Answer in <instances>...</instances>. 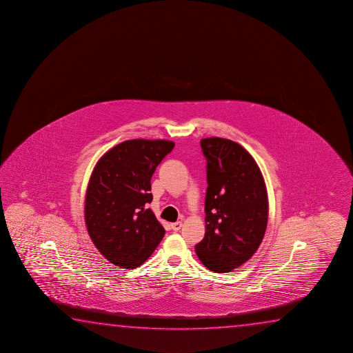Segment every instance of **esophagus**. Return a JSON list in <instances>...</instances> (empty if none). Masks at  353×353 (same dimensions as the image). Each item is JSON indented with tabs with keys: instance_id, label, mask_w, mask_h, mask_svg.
Returning <instances> with one entry per match:
<instances>
[{
	"instance_id": "1",
	"label": "esophagus",
	"mask_w": 353,
	"mask_h": 353,
	"mask_svg": "<svg viewBox=\"0 0 353 353\" xmlns=\"http://www.w3.org/2000/svg\"><path fill=\"white\" fill-rule=\"evenodd\" d=\"M171 228L174 230V232H179L181 228H182V222H174L171 225Z\"/></svg>"
}]
</instances>
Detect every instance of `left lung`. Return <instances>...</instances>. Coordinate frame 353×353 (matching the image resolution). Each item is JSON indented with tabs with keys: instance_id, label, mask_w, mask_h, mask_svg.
I'll list each match as a JSON object with an SVG mask.
<instances>
[{
	"instance_id": "1",
	"label": "left lung",
	"mask_w": 353,
	"mask_h": 353,
	"mask_svg": "<svg viewBox=\"0 0 353 353\" xmlns=\"http://www.w3.org/2000/svg\"><path fill=\"white\" fill-rule=\"evenodd\" d=\"M206 158L205 236L195 245L208 270L227 273L259 249L268 221L266 184L254 158L230 139L200 141Z\"/></svg>"
}]
</instances>
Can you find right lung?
Here are the masks:
<instances>
[{
    "label": "right lung",
    "instance_id": "1",
    "mask_svg": "<svg viewBox=\"0 0 353 353\" xmlns=\"http://www.w3.org/2000/svg\"><path fill=\"white\" fill-rule=\"evenodd\" d=\"M174 147L165 139H130L96 163L87 185L85 222L93 244L112 265L141 266L163 239L165 230L148 209L150 179Z\"/></svg>",
    "mask_w": 353,
    "mask_h": 353
}]
</instances>
